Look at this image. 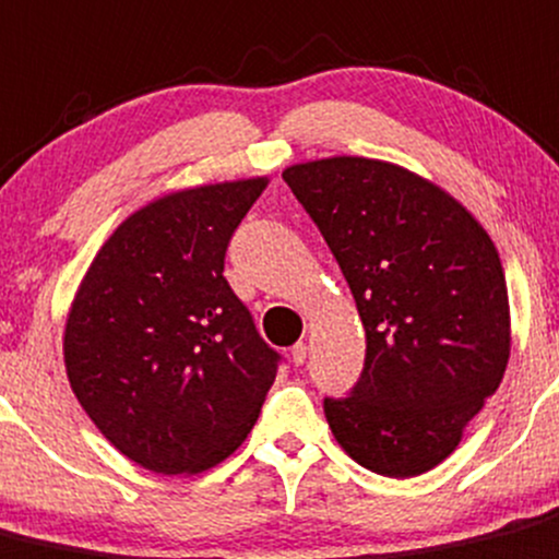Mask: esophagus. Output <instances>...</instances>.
<instances>
[{
  "mask_svg": "<svg viewBox=\"0 0 559 559\" xmlns=\"http://www.w3.org/2000/svg\"><path fill=\"white\" fill-rule=\"evenodd\" d=\"M306 352L308 346L302 344V341H297V344L292 346V362H295V366H302V362H306Z\"/></svg>",
  "mask_w": 559,
  "mask_h": 559,
  "instance_id": "esophagus-1",
  "label": "esophagus"
}]
</instances>
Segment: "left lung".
<instances>
[{"instance_id": "left-lung-1", "label": "left lung", "mask_w": 559, "mask_h": 559, "mask_svg": "<svg viewBox=\"0 0 559 559\" xmlns=\"http://www.w3.org/2000/svg\"><path fill=\"white\" fill-rule=\"evenodd\" d=\"M322 231L366 328L349 395L324 399L338 445L384 478L445 462L500 388L511 311L500 253L442 188L371 158L284 171Z\"/></svg>"}]
</instances>
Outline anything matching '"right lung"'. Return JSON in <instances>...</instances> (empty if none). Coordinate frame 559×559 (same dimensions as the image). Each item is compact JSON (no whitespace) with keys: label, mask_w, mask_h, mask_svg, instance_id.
<instances>
[{"label":"right lung","mask_w":559,"mask_h":559,"mask_svg":"<svg viewBox=\"0 0 559 559\" xmlns=\"http://www.w3.org/2000/svg\"><path fill=\"white\" fill-rule=\"evenodd\" d=\"M267 177L169 193L92 259L68 324L70 388L100 435L160 475L204 473L242 445L278 373L224 278L231 235Z\"/></svg>","instance_id":"obj_1"}]
</instances>
